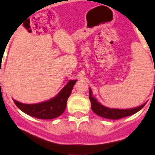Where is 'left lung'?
Segmentation results:
<instances>
[{
  "instance_id": "1",
  "label": "left lung",
  "mask_w": 155,
  "mask_h": 155,
  "mask_svg": "<svg viewBox=\"0 0 155 155\" xmlns=\"http://www.w3.org/2000/svg\"><path fill=\"white\" fill-rule=\"evenodd\" d=\"M89 99L91 101V107L92 110L96 114L100 117L107 119H112V120H118L122 117H125L128 116H131L134 114L139 110H141L146 104H143L142 105L137 107V108H129V109H117V108H107L105 106L102 105L97 100L95 99L92 94V90L89 89Z\"/></svg>"
}]
</instances>
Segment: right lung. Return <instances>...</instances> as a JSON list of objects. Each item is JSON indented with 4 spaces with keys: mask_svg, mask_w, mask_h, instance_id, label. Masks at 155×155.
I'll return each instance as SVG.
<instances>
[{
    "mask_svg": "<svg viewBox=\"0 0 155 155\" xmlns=\"http://www.w3.org/2000/svg\"><path fill=\"white\" fill-rule=\"evenodd\" d=\"M77 80H69L65 87L52 99L42 103L26 104L13 100L18 108L28 115L38 119H54L59 117L65 111L67 101Z\"/></svg>",
    "mask_w": 155,
    "mask_h": 155,
    "instance_id": "add662e5",
    "label": "right lung"
}]
</instances>
